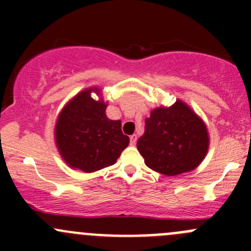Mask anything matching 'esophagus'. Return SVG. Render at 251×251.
Segmentation results:
<instances>
[{"mask_svg":"<svg viewBox=\"0 0 251 251\" xmlns=\"http://www.w3.org/2000/svg\"><path fill=\"white\" fill-rule=\"evenodd\" d=\"M136 142H137V136H136V135H131L130 136V143L132 144V146H135Z\"/></svg>","mask_w":251,"mask_h":251,"instance_id":"obj_1","label":"esophagus"}]
</instances>
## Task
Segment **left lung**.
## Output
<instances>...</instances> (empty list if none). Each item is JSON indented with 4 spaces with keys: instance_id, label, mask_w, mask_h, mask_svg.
I'll return each mask as SVG.
<instances>
[{
    "instance_id": "obj_1",
    "label": "left lung",
    "mask_w": 251,
    "mask_h": 251,
    "mask_svg": "<svg viewBox=\"0 0 251 251\" xmlns=\"http://www.w3.org/2000/svg\"><path fill=\"white\" fill-rule=\"evenodd\" d=\"M209 147L205 124L183 102L156 108L144 123L137 149L151 170L166 176L196 169Z\"/></svg>"
}]
</instances>
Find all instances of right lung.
<instances>
[{"mask_svg": "<svg viewBox=\"0 0 251 251\" xmlns=\"http://www.w3.org/2000/svg\"><path fill=\"white\" fill-rule=\"evenodd\" d=\"M91 91L87 88L73 98L55 125V143L63 159L85 173L113 165L130 142L121 131V121L109 120L107 104L96 102Z\"/></svg>", "mask_w": 251, "mask_h": 251, "instance_id": "1", "label": "right lung"}]
</instances>
